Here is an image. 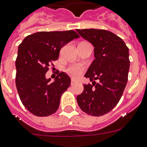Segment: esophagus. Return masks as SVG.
<instances>
[{
  "label": "esophagus",
  "mask_w": 147,
  "mask_h": 147,
  "mask_svg": "<svg viewBox=\"0 0 147 147\" xmlns=\"http://www.w3.org/2000/svg\"><path fill=\"white\" fill-rule=\"evenodd\" d=\"M76 83V81H75V80H71V85H75Z\"/></svg>",
  "instance_id": "obj_1"
}]
</instances>
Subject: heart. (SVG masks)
I'll list each match as a JSON object with an SVG mask.
<instances>
[{
    "label": "heart",
    "instance_id": "b5f03b06",
    "mask_svg": "<svg viewBox=\"0 0 147 147\" xmlns=\"http://www.w3.org/2000/svg\"><path fill=\"white\" fill-rule=\"evenodd\" d=\"M85 69V65L82 64H72L65 69L66 73L74 79L80 77Z\"/></svg>",
    "mask_w": 147,
    "mask_h": 147
}]
</instances>
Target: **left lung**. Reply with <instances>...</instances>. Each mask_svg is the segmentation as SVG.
<instances>
[{
	"label": "left lung",
	"instance_id": "obj_1",
	"mask_svg": "<svg viewBox=\"0 0 147 147\" xmlns=\"http://www.w3.org/2000/svg\"><path fill=\"white\" fill-rule=\"evenodd\" d=\"M76 32L93 44L95 57L85 75L93 83L84 85L83 92L76 97L77 103L83 112L101 116L117 105L125 89L130 62L129 49L121 37L107 30Z\"/></svg>",
	"mask_w": 147,
	"mask_h": 147
}]
</instances>
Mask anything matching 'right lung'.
<instances>
[{"mask_svg":"<svg viewBox=\"0 0 147 147\" xmlns=\"http://www.w3.org/2000/svg\"><path fill=\"white\" fill-rule=\"evenodd\" d=\"M78 37L73 30L39 32L27 36L19 45L15 61L17 90L24 107L34 115L49 116L59 108L61 96L71 85V79L61 72L50 82L45 74L59 58L60 49Z\"/></svg>","mask_w":147,"mask_h":147,"instance_id":"obj_1","label":"right lung"}]
</instances>
